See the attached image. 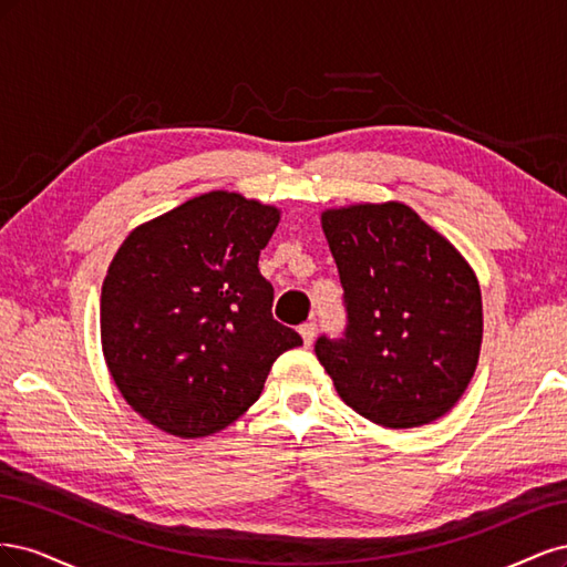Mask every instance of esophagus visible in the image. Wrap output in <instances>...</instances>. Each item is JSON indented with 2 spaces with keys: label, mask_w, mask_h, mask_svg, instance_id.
Returning a JSON list of instances; mask_svg holds the SVG:
<instances>
[{
  "label": "esophagus",
  "mask_w": 567,
  "mask_h": 567,
  "mask_svg": "<svg viewBox=\"0 0 567 567\" xmlns=\"http://www.w3.org/2000/svg\"><path fill=\"white\" fill-rule=\"evenodd\" d=\"M315 331H317V323H315V321H307V323H302V326H300V336H302V342H305L307 348L312 346Z\"/></svg>",
  "instance_id": "1"
}]
</instances>
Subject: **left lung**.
I'll return each mask as SVG.
<instances>
[{"instance_id": "8db88e82", "label": "left lung", "mask_w": 567, "mask_h": 567, "mask_svg": "<svg viewBox=\"0 0 567 567\" xmlns=\"http://www.w3.org/2000/svg\"><path fill=\"white\" fill-rule=\"evenodd\" d=\"M346 290V338L315 346L340 400L383 427L433 423L466 392L483 342L473 267L404 203L321 213Z\"/></svg>"}]
</instances>
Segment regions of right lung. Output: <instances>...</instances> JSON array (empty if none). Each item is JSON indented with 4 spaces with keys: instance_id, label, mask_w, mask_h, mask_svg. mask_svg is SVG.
<instances>
[{
    "instance_id": "add662e5",
    "label": "right lung",
    "mask_w": 567,
    "mask_h": 567,
    "mask_svg": "<svg viewBox=\"0 0 567 567\" xmlns=\"http://www.w3.org/2000/svg\"><path fill=\"white\" fill-rule=\"evenodd\" d=\"M274 205L210 192L136 227L101 286V348L125 402L175 437H205L257 402L302 338L271 317L257 269Z\"/></svg>"
}]
</instances>
